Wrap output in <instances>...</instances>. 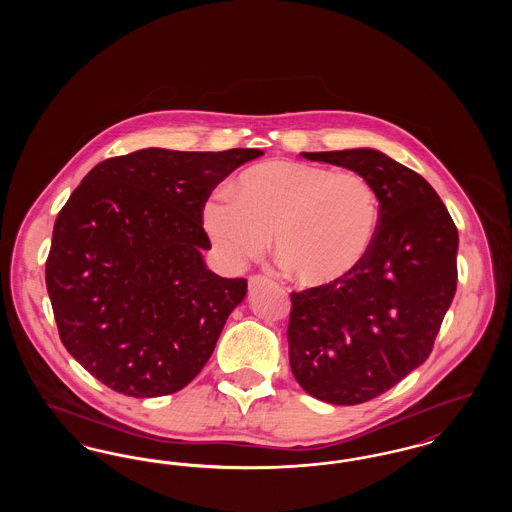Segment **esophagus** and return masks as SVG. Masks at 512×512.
<instances>
[{
  "label": "esophagus",
  "instance_id": "obj_1",
  "mask_svg": "<svg viewBox=\"0 0 512 512\" xmlns=\"http://www.w3.org/2000/svg\"><path fill=\"white\" fill-rule=\"evenodd\" d=\"M268 282H270V280H268L267 276L255 274V276H251V278H249V290H257V288L265 286Z\"/></svg>",
  "mask_w": 512,
  "mask_h": 512
}]
</instances>
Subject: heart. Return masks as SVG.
I'll use <instances>...</instances> for the list:
<instances>
[{
  "label": "heart",
  "mask_w": 512,
  "mask_h": 512,
  "mask_svg": "<svg viewBox=\"0 0 512 512\" xmlns=\"http://www.w3.org/2000/svg\"><path fill=\"white\" fill-rule=\"evenodd\" d=\"M203 224L232 267L259 259L274 236L278 259L305 286H334L365 265L380 228V197L363 174L301 161L242 172Z\"/></svg>",
  "instance_id": "b5f03b06"
}]
</instances>
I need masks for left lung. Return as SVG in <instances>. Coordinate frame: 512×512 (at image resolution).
Here are the masks:
<instances>
[{"mask_svg":"<svg viewBox=\"0 0 512 512\" xmlns=\"http://www.w3.org/2000/svg\"><path fill=\"white\" fill-rule=\"evenodd\" d=\"M359 172L380 197L374 247L353 276L290 293V366L332 405H359L422 365L457 290V226L436 190L376 149L301 153Z\"/></svg>","mask_w":512,"mask_h":512,"instance_id":"1","label":"left lung"}]
</instances>
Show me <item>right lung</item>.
<instances>
[{
  "label": "right lung",
  "mask_w": 512,
  "mask_h": 512,
  "mask_svg": "<svg viewBox=\"0 0 512 512\" xmlns=\"http://www.w3.org/2000/svg\"><path fill=\"white\" fill-rule=\"evenodd\" d=\"M261 149L149 147L101 161L59 211L46 286L59 338L101 384L128 397L186 388L209 361L245 278H220L201 251L203 209Z\"/></svg>",
  "instance_id": "right-lung-1"
}]
</instances>
